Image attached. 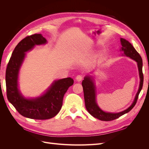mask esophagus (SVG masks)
Instances as JSON below:
<instances>
[{
	"instance_id": "esophagus-1",
	"label": "esophagus",
	"mask_w": 149,
	"mask_h": 149,
	"mask_svg": "<svg viewBox=\"0 0 149 149\" xmlns=\"http://www.w3.org/2000/svg\"><path fill=\"white\" fill-rule=\"evenodd\" d=\"M83 78V76L81 74H78L77 76H76V79L78 81H81Z\"/></svg>"
}]
</instances>
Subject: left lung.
I'll return each mask as SVG.
<instances>
[{
  "label": "left lung",
  "instance_id": "obj_1",
  "mask_svg": "<svg viewBox=\"0 0 149 149\" xmlns=\"http://www.w3.org/2000/svg\"><path fill=\"white\" fill-rule=\"evenodd\" d=\"M120 42L122 45L121 50L124 52V55L132 58L137 63L140 79H141L139 88L133 103L128 109L123 112H119V113H109V112H104L98 107L96 102V90L93 80L89 76L85 77L82 81V86L83 88L86 108L89 113L93 116L94 118H97L101 120L110 121L114 120L119 118L121 116L129 112L136 104L139 93L141 92L143 86V75L142 73V59L141 55H139V53L136 50V49L134 48L132 45L126 40L120 38Z\"/></svg>",
  "mask_w": 149,
  "mask_h": 149
}]
</instances>
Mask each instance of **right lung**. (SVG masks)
I'll return each mask as SVG.
<instances>
[{"label":"right lung","mask_w":149,"mask_h":149,"mask_svg":"<svg viewBox=\"0 0 149 149\" xmlns=\"http://www.w3.org/2000/svg\"><path fill=\"white\" fill-rule=\"evenodd\" d=\"M47 40L41 34L27 36L18 43L8 63L6 73L7 96L16 110L25 118L45 120L55 117L63 105L65 94L74 81L67 78L55 81L45 94L39 97L28 100L22 96L18 89V75L25 52L35 45L45 44Z\"/></svg>","instance_id":"1"}]
</instances>
